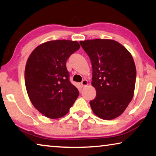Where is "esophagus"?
<instances>
[{"label": "esophagus", "instance_id": "obj_1", "mask_svg": "<svg viewBox=\"0 0 156 156\" xmlns=\"http://www.w3.org/2000/svg\"><path fill=\"white\" fill-rule=\"evenodd\" d=\"M87 85H88V81L87 80H83L82 82H81V86H82L83 87H86Z\"/></svg>", "mask_w": 156, "mask_h": 156}]
</instances>
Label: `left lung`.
Segmentation results:
<instances>
[{
	"mask_svg": "<svg viewBox=\"0 0 156 156\" xmlns=\"http://www.w3.org/2000/svg\"><path fill=\"white\" fill-rule=\"evenodd\" d=\"M92 66V82L96 95L90 101L91 110L103 119L120 116L134 94L136 68L124 46L112 39L80 41Z\"/></svg>",
	"mask_w": 156,
	"mask_h": 156,
	"instance_id": "left-lung-1",
	"label": "left lung"
}]
</instances>
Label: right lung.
<instances>
[{"label": "right lung", "instance_id": "add662e5", "mask_svg": "<svg viewBox=\"0 0 156 156\" xmlns=\"http://www.w3.org/2000/svg\"><path fill=\"white\" fill-rule=\"evenodd\" d=\"M79 48L76 41H50L29 56L25 69L26 90L34 107L46 117L65 116L78 98L79 91L69 80L66 62Z\"/></svg>", "mask_w": 156, "mask_h": 156}]
</instances>
